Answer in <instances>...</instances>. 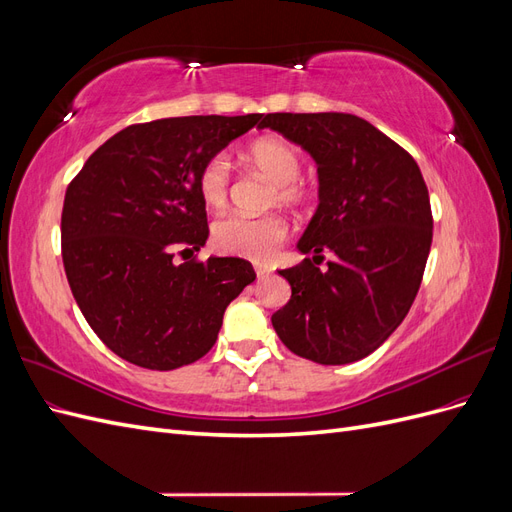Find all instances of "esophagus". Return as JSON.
I'll return each mask as SVG.
<instances>
[{
  "instance_id": "34e87169",
  "label": "esophagus",
  "mask_w": 512,
  "mask_h": 512,
  "mask_svg": "<svg viewBox=\"0 0 512 512\" xmlns=\"http://www.w3.org/2000/svg\"><path fill=\"white\" fill-rule=\"evenodd\" d=\"M256 277L258 280H265V277H269V271L265 267H256Z\"/></svg>"
}]
</instances>
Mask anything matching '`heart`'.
Returning <instances> with one entry per match:
<instances>
[{
    "instance_id": "obj_1",
    "label": "heart",
    "mask_w": 512,
    "mask_h": 512,
    "mask_svg": "<svg viewBox=\"0 0 512 512\" xmlns=\"http://www.w3.org/2000/svg\"><path fill=\"white\" fill-rule=\"evenodd\" d=\"M252 164L262 175L273 181L271 203L301 205L305 200V188L299 183L303 173L301 151L284 138L269 136L256 141L247 151ZM198 194L211 209L226 205L230 196V160L226 153L209 158L198 175ZM288 235V224L280 215H250L230 213L218 220L211 228V239L215 247L228 254L247 256L254 260L267 258Z\"/></svg>"
}]
</instances>
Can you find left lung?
<instances>
[{
	"instance_id": "obj_1",
	"label": "left lung",
	"mask_w": 512,
	"mask_h": 512,
	"mask_svg": "<svg viewBox=\"0 0 512 512\" xmlns=\"http://www.w3.org/2000/svg\"><path fill=\"white\" fill-rule=\"evenodd\" d=\"M260 128L314 158L318 209L297 247L335 256L324 273L309 258L280 271L292 294L271 316L273 329L303 359L361 361L399 327L421 288L433 235L421 168L389 136L348 113H269Z\"/></svg>"
}]
</instances>
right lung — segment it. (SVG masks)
I'll list each match as a JSON object with an SVG mask.
<instances>
[{
    "instance_id": "1",
    "label": "right lung",
    "mask_w": 512,
    "mask_h": 512,
    "mask_svg": "<svg viewBox=\"0 0 512 512\" xmlns=\"http://www.w3.org/2000/svg\"><path fill=\"white\" fill-rule=\"evenodd\" d=\"M262 115L136 123L91 153L61 211V258L85 320L121 359L170 371L205 356L232 299L256 280L243 258L188 260L209 237L203 164Z\"/></svg>"
}]
</instances>
